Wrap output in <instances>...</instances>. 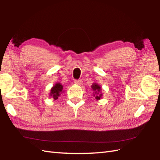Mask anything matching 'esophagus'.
I'll list each match as a JSON object with an SVG mask.
<instances>
[{"instance_id": "1", "label": "esophagus", "mask_w": 160, "mask_h": 160, "mask_svg": "<svg viewBox=\"0 0 160 160\" xmlns=\"http://www.w3.org/2000/svg\"><path fill=\"white\" fill-rule=\"evenodd\" d=\"M74 83L77 85H81V83H82V81H81V80H75L74 81Z\"/></svg>"}]
</instances>
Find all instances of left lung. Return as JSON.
<instances>
[{"instance_id":"obj_1","label":"left lung","mask_w":160,"mask_h":160,"mask_svg":"<svg viewBox=\"0 0 160 160\" xmlns=\"http://www.w3.org/2000/svg\"><path fill=\"white\" fill-rule=\"evenodd\" d=\"M91 88L93 90V96L97 100H100L102 98L103 94L102 93V88L97 83H93Z\"/></svg>"}]
</instances>
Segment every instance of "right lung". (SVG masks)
Returning <instances> with one entry per match:
<instances>
[{"label":"right lung","instance_id":"add662e5","mask_svg":"<svg viewBox=\"0 0 160 160\" xmlns=\"http://www.w3.org/2000/svg\"><path fill=\"white\" fill-rule=\"evenodd\" d=\"M63 85L61 83H56L54 86L52 88L50 92V97L53 98V99L56 100L58 98V97L61 95V94L63 93Z\"/></svg>","mask_w":160,"mask_h":160}]
</instances>
